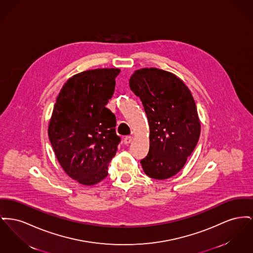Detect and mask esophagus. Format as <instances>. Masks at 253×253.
Here are the masks:
<instances>
[{
  "instance_id": "34e87169",
  "label": "esophagus",
  "mask_w": 253,
  "mask_h": 253,
  "mask_svg": "<svg viewBox=\"0 0 253 253\" xmlns=\"http://www.w3.org/2000/svg\"><path fill=\"white\" fill-rule=\"evenodd\" d=\"M132 140H133V136H131V135H128V136H125L124 137V143L125 144H130L131 142H132Z\"/></svg>"
}]
</instances>
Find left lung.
I'll return each mask as SVG.
<instances>
[{"mask_svg": "<svg viewBox=\"0 0 253 253\" xmlns=\"http://www.w3.org/2000/svg\"><path fill=\"white\" fill-rule=\"evenodd\" d=\"M129 83L148 119L150 147L142 169L150 178H171L182 169L201 134L192 93L177 75L157 68L136 70Z\"/></svg>", "mask_w": 253, "mask_h": 253, "instance_id": "left-lung-1", "label": "left lung"}]
</instances>
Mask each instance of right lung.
I'll list each match as a JSON object with an SVG mask.
<instances>
[{"label": "right lung", "instance_id": "1", "mask_svg": "<svg viewBox=\"0 0 253 253\" xmlns=\"http://www.w3.org/2000/svg\"><path fill=\"white\" fill-rule=\"evenodd\" d=\"M119 69L77 74L56 98L47 134L61 167L70 178L93 185L108 175L120 137L116 116L105 106L113 96Z\"/></svg>", "mask_w": 253, "mask_h": 253}]
</instances>
